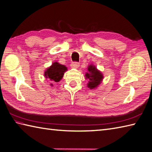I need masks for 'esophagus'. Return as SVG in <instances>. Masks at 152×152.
Returning a JSON list of instances; mask_svg holds the SVG:
<instances>
[{"label": "esophagus", "instance_id": "esophagus-1", "mask_svg": "<svg viewBox=\"0 0 152 152\" xmlns=\"http://www.w3.org/2000/svg\"><path fill=\"white\" fill-rule=\"evenodd\" d=\"M70 66L72 68H78L80 66V63L78 62H73L71 63Z\"/></svg>", "mask_w": 152, "mask_h": 152}]
</instances>
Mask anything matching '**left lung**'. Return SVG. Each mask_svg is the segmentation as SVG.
<instances>
[{
	"label": "left lung",
	"instance_id": "left-lung-1",
	"mask_svg": "<svg viewBox=\"0 0 152 152\" xmlns=\"http://www.w3.org/2000/svg\"><path fill=\"white\" fill-rule=\"evenodd\" d=\"M88 72L86 74V78L90 80L88 84V87L90 89H94L101 84L103 76L96 66H93V65H90L88 66Z\"/></svg>",
	"mask_w": 152,
	"mask_h": 152
}]
</instances>
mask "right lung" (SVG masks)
<instances>
[{
	"instance_id": "1",
	"label": "right lung",
	"mask_w": 152,
	"mask_h": 152,
	"mask_svg": "<svg viewBox=\"0 0 152 152\" xmlns=\"http://www.w3.org/2000/svg\"><path fill=\"white\" fill-rule=\"evenodd\" d=\"M66 70H67V68L64 65L60 64L57 62H55L47 68L45 72V76L53 82H58L63 77Z\"/></svg>"
}]
</instances>
